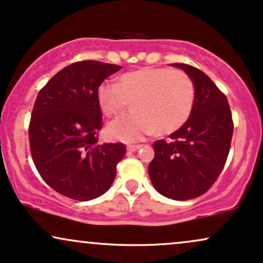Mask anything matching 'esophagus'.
I'll use <instances>...</instances> for the list:
<instances>
[{"instance_id": "esophagus-1", "label": "esophagus", "mask_w": 263, "mask_h": 263, "mask_svg": "<svg viewBox=\"0 0 263 263\" xmlns=\"http://www.w3.org/2000/svg\"><path fill=\"white\" fill-rule=\"evenodd\" d=\"M142 147V144H128L127 146V151H131V152H135V151L140 149Z\"/></svg>"}]
</instances>
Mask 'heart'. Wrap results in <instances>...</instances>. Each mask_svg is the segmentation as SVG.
I'll return each instance as SVG.
<instances>
[{"label": "heart", "instance_id": "heart-1", "mask_svg": "<svg viewBox=\"0 0 263 263\" xmlns=\"http://www.w3.org/2000/svg\"><path fill=\"white\" fill-rule=\"evenodd\" d=\"M194 84L184 71L146 66L123 73L119 83H104L98 102L106 117H116L129 102L128 114L108 126L116 140L135 141L157 131L170 135L189 120L194 107Z\"/></svg>", "mask_w": 263, "mask_h": 263}]
</instances>
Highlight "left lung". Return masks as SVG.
Instances as JSON below:
<instances>
[{
    "label": "left lung",
    "mask_w": 263,
    "mask_h": 263,
    "mask_svg": "<svg viewBox=\"0 0 263 263\" xmlns=\"http://www.w3.org/2000/svg\"><path fill=\"white\" fill-rule=\"evenodd\" d=\"M193 80L195 100L189 120L170 135L171 141L153 143L155 158L148 173L164 197L189 200L206 193L224 170L234 122L225 93L194 66L176 63Z\"/></svg>",
    "instance_id": "obj_1"
}]
</instances>
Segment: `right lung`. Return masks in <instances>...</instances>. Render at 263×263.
<instances>
[{
    "mask_svg": "<svg viewBox=\"0 0 263 263\" xmlns=\"http://www.w3.org/2000/svg\"><path fill=\"white\" fill-rule=\"evenodd\" d=\"M121 68L96 60L73 63L35 99L28 128L32 159L44 182L64 197L91 200L114 182L126 147L98 143L104 126L98 90Z\"/></svg>",
    "mask_w": 263,
    "mask_h": 263,
    "instance_id": "1",
    "label": "right lung"
}]
</instances>
